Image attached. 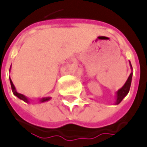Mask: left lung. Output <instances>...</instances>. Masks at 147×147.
I'll return each instance as SVG.
<instances>
[{"label": "left lung", "mask_w": 147, "mask_h": 147, "mask_svg": "<svg viewBox=\"0 0 147 147\" xmlns=\"http://www.w3.org/2000/svg\"><path fill=\"white\" fill-rule=\"evenodd\" d=\"M132 67V65H131ZM132 77H133V73L130 74V75L128 77L127 80L125 82V84L123 86V88H120L118 92H117V100H116V104H119L122 101V100L126 96V95L128 93L130 86H131V82H132Z\"/></svg>", "instance_id": "1"}]
</instances>
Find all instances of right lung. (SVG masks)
I'll return each instance as SVG.
<instances>
[{
	"label": "right lung",
	"mask_w": 147,
	"mask_h": 147,
	"mask_svg": "<svg viewBox=\"0 0 147 147\" xmlns=\"http://www.w3.org/2000/svg\"><path fill=\"white\" fill-rule=\"evenodd\" d=\"M9 81H10V85H11V89H12V92H13V93H14V96H16L17 97H19L21 100H23L24 101H25V102H28V99L26 98L25 96H24V95H22V94L18 93L16 91H15V88H14V84H13V82L11 81V79L9 78ZM50 100V97H45V98H42L41 100V102H44V101H47V100Z\"/></svg>",
	"instance_id": "add662e5"
}]
</instances>
